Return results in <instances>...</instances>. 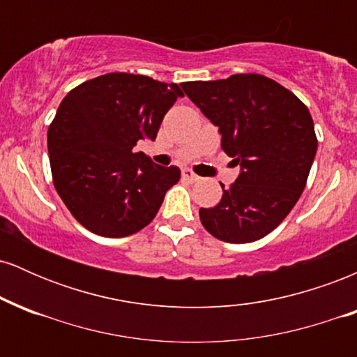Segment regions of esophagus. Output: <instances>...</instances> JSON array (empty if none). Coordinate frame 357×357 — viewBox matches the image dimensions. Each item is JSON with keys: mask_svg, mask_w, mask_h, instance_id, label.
Here are the masks:
<instances>
[{"mask_svg": "<svg viewBox=\"0 0 357 357\" xmlns=\"http://www.w3.org/2000/svg\"><path fill=\"white\" fill-rule=\"evenodd\" d=\"M181 174H183V178L188 179V181H190V183H195V181H198V179H199V176L192 173L191 169H183Z\"/></svg>", "mask_w": 357, "mask_h": 357, "instance_id": "34e87169", "label": "esophagus"}]
</instances>
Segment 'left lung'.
<instances>
[{
    "mask_svg": "<svg viewBox=\"0 0 357 357\" xmlns=\"http://www.w3.org/2000/svg\"><path fill=\"white\" fill-rule=\"evenodd\" d=\"M181 87L218 127L221 149L240 166L221 202L199 210L203 227L227 243L264 238L296 206L309 178L317 151L309 109L258 73L183 82Z\"/></svg>",
    "mask_w": 357,
    "mask_h": 357,
    "instance_id": "1",
    "label": "left lung"
}]
</instances>
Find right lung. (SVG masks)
<instances>
[{
  "label": "right lung",
  "mask_w": 357,
  "mask_h": 357,
  "mask_svg": "<svg viewBox=\"0 0 357 357\" xmlns=\"http://www.w3.org/2000/svg\"><path fill=\"white\" fill-rule=\"evenodd\" d=\"M178 97L176 84L124 72L65 96L48 127V155L55 190L82 227L122 238L154 220L181 171L154 165L134 147L154 141Z\"/></svg>",
  "instance_id": "right-lung-1"
}]
</instances>
